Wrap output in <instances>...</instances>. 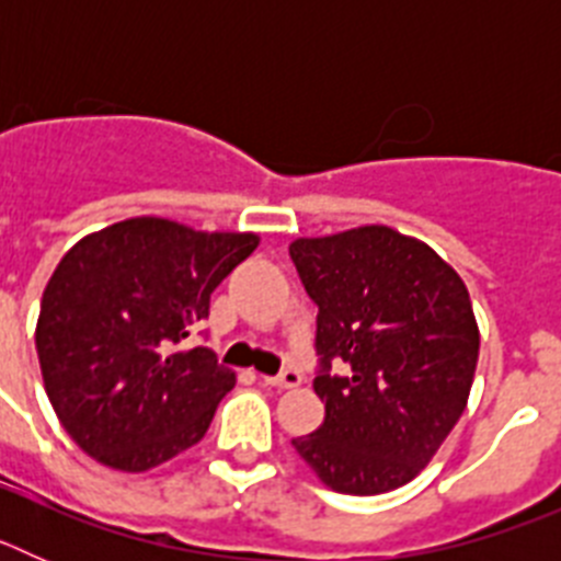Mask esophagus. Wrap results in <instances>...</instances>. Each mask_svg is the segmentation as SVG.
I'll return each instance as SVG.
<instances>
[{
	"label": "esophagus",
	"instance_id": "1",
	"mask_svg": "<svg viewBox=\"0 0 561 561\" xmlns=\"http://www.w3.org/2000/svg\"><path fill=\"white\" fill-rule=\"evenodd\" d=\"M264 381H266V385H270V388L289 390V388H300V381H304V376H300V370L286 368V370H280V374H277V376H264Z\"/></svg>",
	"mask_w": 561,
	"mask_h": 561
}]
</instances>
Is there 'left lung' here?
Returning <instances> with one entry per match:
<instances>
[{
  "label": "left lung",
  "instance_id": "obj_1",
  "mask_svg": "<svg viewBox=\"0 0 561 561\" xmlns=\"http://www.w3.org/2000/svg\"><path fill=\"white\" fill-rule=\"evenodd\" d=\"M289 255L317 304L314 393L323 424L291 440L329 489L385 494L433 460L466 410L480 331L458 272L385 225L295 238ZM342 360L346 374H330Z\"/></svg>",
  "mask_w": 561,
  "mask_h": 561
}]
</instances>
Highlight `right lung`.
<instances>
[{
  "instance_id": "add662e5",
  "label": "right lung",
  "mask_w": 561,
  "mask_h": 561,
  "mask_svg": "<svg viewBox=\"0 0 561 561\" xmlns=\"http://www.w3.org/2000/svg\"><path fill=\"white\" fill-rule=\"evenodd\" d=\"M257 241L137 216L89 232L61 257L36 351L49 404L89 458L148 472L205 438L236 374L187 336Z\"/></svg>"
}]
</instances>
